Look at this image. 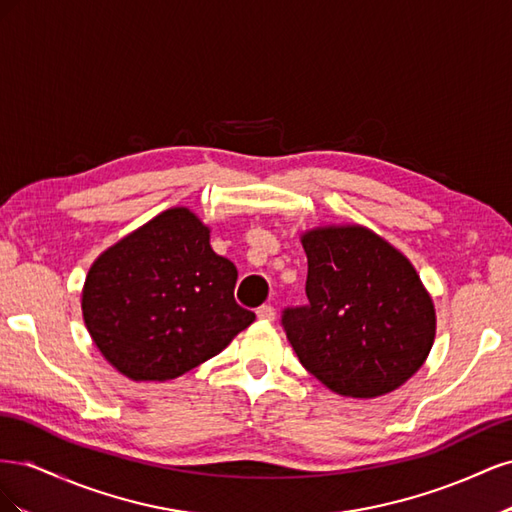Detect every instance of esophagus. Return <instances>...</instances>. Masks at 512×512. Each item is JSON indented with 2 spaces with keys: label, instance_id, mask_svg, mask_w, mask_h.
Segmentation results:
<instances>
[{
  "label": "esophagus",
  "instance_id": "1",
  "mask_svg": "<svg viewBox=\"0 0 512 512\" xmlns=\"http://www.w3.org/2000/svg\"><path fill=\"white\" fill-rule=\"evenodd\" d=\"M256 316L260 320H275V307L273 305H260L256 309Z\"/></svg>",
  "mask_w": 512,
  "mask_h": 512
}]
</instances>
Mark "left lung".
Returning a JSON list of instances; mask_svg holds the SVG:
<instances>
[{
	"mask_svg": "<svg viewBox=\"0 0 512 512\" xmlns=\"http://www.w3.org/2000/svg\"><path fill=\"white\" fill-rule=\"evenodd\" d=\"M309 305L282 322L301 365L342 397L393 393L427 361L436 307L412 262L361 224L301 232Z\"/></svg>",
	"mask_w": 512,
	"mask_h": 512,
	"instance_id": "8db88e82",
	"label": "left lung"
}]
</instances>
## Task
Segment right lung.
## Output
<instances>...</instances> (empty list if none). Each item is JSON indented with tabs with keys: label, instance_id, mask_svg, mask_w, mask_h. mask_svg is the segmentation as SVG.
<instances>
[{
	"label": "right lung",
	"instance_id": "obj_1",
	"mask_svg": "<svg viewBox=\"0 0 512 512\" xmlns=\"http://www.w3.org/2000/svg\"><path fill=\"white\" fill-rule=\"evenodd\" d=\"M209 226L170 207L104 250L81 292L85 327L119 374L166 382L220 354L256 314L235 301L237 267Z\"/></svg>",
	"mask_w": 512,
	"mask_h": 512
}]
</instances>
